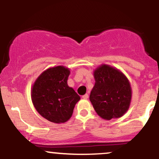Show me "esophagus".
I'll list each match as a JSON object with an SVG mask.
<instances>
[{"label": "esophagus", "instance_id": "1", "mask_svg": "<svg viewBox=\"0 0 159 159\" xmlns=\"http://www.w3.org/2000/svg\"><path fill=\"white\" fill-rule=\"evenodd\" d=\"M88 97H89L88 94H85V95H84L83 96H82V98H83L84 99H87V98H88Z\"/></svg>", "mask_w": 159, "mask_h": 159}]
</instances>
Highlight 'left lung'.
<instances>
[{"label":"left lung","instance_id":"1","mask_svg":"<svg viewBox=\"0 0 159 159\" xmlns=\"http://www.w3.org/2000/svg\"><path fill=\"white\" fill-rule=\"evenodd\" d=\"M95 84L90 101L98 116L110 120L123 116L130 107L132 90L126 76L120 69L102 64L93 71Z\"/></svg>","mask_w":159,"mask_h":159}]
</instances>
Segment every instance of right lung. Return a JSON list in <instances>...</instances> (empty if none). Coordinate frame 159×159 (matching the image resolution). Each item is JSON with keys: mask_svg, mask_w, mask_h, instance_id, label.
I'll list each match as a JSON object with an SVG mask.
<instances>
[{"mask_svg": "<svg viewBox=\"0 0 159 159\" xmlns=\"http://www.w3.org/2000/svg\"><path fill=\"white\" fill-rule=\"evenodd\" d=\"M70 70L64 66L45 69L31 87V100L36 111L54 123H63L70 119L76 103L81 99L67 84Z\"/></svg>", "mask_w": 159, "mask_h": 159, "instance_id": "add662e5", "label": "right lung"}]
</instances>
